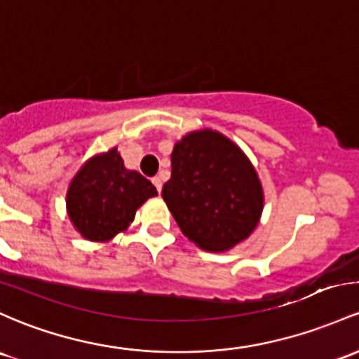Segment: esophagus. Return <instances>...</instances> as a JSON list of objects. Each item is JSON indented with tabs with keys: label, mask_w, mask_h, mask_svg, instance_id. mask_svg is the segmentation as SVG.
Instances as JSON below:
<instances>
[{
	"label": "esophagus",
	"mask_w": 359,
	"mask_h": 359,
	"mask_svg": "<svg viewBox=\"0 0 359 359\" xmlns=\"http://www.w3.org/2000/svg\"><path fill=\"white\" fill-rule=\"evenodd\" d=\"M153 184H155V187H156V191H161V186H163V182H161V177H155V179H153Z\"/></svg>",
	"instance_id": "obj_1"
}]
</instances>
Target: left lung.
I'll return each mask as SVG.
<instances>
[{"label": "left lung", "instance_id": "1", "mask_svg": "<svg viewBox=\"0 0 359 359\" xmlns=\"http://www.w3.org/2000/svg\"><path fill=\"white\" fill-rule=\"evenodd\" d=\"M189 240L222 252L257 226L264 196L254 167L237 144L216 131H194L173 147L172 177L161 191Z\"/></svg>", "mask_w": 359, "mask_h": 359}]
</instances>
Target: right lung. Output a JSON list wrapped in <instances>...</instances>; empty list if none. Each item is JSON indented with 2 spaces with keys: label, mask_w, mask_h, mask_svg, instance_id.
<instances>
[{
  "label": "right lung",
  "mask_w": 359,
  "mask_h": 359,
  "mask_svg": "<svg viewBox=\"0 0 359 359\" xmlns=\"http://www.w3.org/2000/svg\"><path fill=\"white\" fill-rule=\"evenodd\" d=\"M156 187L124 167L117 148L93 156L71 182L66 206L74 228L86 240L104 242L126 230Z\"/></svg>",
  "instance_id": "1"
}]
</instances>
